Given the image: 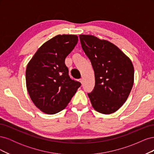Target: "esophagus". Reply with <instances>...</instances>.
Masks as SVG:
<instances>
[{
  "label": "esophagus",
  "instance_id": "1",
  "mask_svg": "<svg viewBox=\"0 0 154 154\" xmlns=\"http://www.w3.org/2000/svg\"><path fill=\"white\" fill-rule=\"evenodd\" d=\"M80 83H81L82 84V83H83V79H82V78H81V79H80Z\"/></svg>",
  "mask_w": 154,
  "mask_h": 154
}]
</instances>
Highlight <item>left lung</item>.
Instances as JSON below:
<instances>
[{
    "instance_id": "obj_1",
    "label": "left lung",
    "mask_w": 154,
    "mask_h": 154,
    "mask_svg": "<svg viewBox=\"0 0 154 154\" xmlns=\"http://www.w3.org/2000/svg\"><path fill=\"white\" fill-rule=\"evenodd\" d=\"M82 48L91 60L95 86L88 96L96 111L110 114L127 101L134 84V69L130 58L117 46L89 35H80Z\"/></svg>"
}]
</instances>
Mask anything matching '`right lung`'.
Instances as JSON below:
<instances>
[{"label": "right lung", "mask_w": 154, "mask_h": 154, "mask_svg": "<svg viewBox=\"0 0 154 154\" xmlns=\"http://www.w3.org/2000/svg\"><path fill=\"white\" fill-rule=\"evenodd\" d=\"M74 35H58L37 50L27 66L26 87L35 106L54 114L64 109L81 83L72 80L65 59L78 43Z\"/></svg>", "instance_id": "right-lung-1"}]
</instances>
